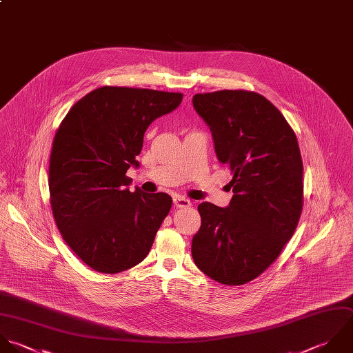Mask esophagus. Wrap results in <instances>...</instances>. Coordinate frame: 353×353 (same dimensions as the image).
Returning a JSON list of instances; mask_svg holds the SVG:
<instances>
[{"label":"esophagus","mask_w":353,"mask_h":353,"mask_svg":"<svg viewBox=\"0 0 353 353\" xmlns=\"http://www.w3.org/2000/svg\"><path fill=\"white\" fill-rule=\"evenodd\" d=\"M173 203H174L176 208H190L191 206V201L190 199H187L184 196H179V195L173 196Z\"/></svg>","instance_id":"1"}]
</instances>
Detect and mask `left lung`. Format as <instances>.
Segmentation results:
<instances>
[{"instance_id":"1","label":"left lung","mask_w":353,"mask_h":353,"mask_svg":"<svg viewBox=\"0 0 353 353\" xmlns=\"http://www.w3.org/2000/svg\"><path fill=\"white\" fill-rule=\"evenodd\" d=\"M192 104L232 173L234 192L227 208L198 206L192 259L213 281L245 285L278 259L297 228L304 194L299 141L282 112L256 92L198 93Z\"/></svg>"}]
</instances>
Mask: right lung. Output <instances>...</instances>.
I'll return each mask as SVG.
<instances>
[{
	"label": "right lung",
	"mask_w": 353,
	"mask_h": 353,
	"mask_svg": "<svg viewBox=\"0 0 353 353\" xmlns=\"http://www.w3.org/2000/svg\"><path fill=\"white\" fill-rule=\"evenodd\" d=\"M181 100V93L101 86L61 121L49 161L50 206L63 239L92 270L118 274L147 257L172 198L130 192L126 170L139 168L151 122Z\"/></svg>",
	"instance_id": "right-lung-1"
}]
</instances>
